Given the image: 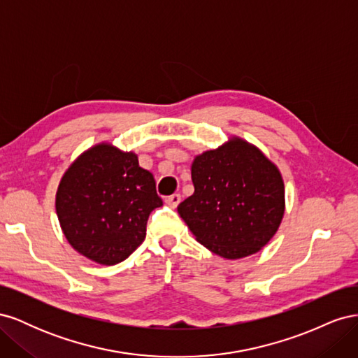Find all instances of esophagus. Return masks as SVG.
<instances>
[{"instance_id":"esophagus-1","label":"esophagus","mask_w":358,"mask_h":358,"mask_svg":"<svg viewBox=\"0 0 358 358\" xmlns=\"http://www.w3.org/2000/svg\"><path fill=\"white\" fill-rule=\"evenodd\" d=\"M166 203L170 206V208H178V204L180 203V194H173V196H170V197H167L166 199Z\"/></svg>"}]
</instances>
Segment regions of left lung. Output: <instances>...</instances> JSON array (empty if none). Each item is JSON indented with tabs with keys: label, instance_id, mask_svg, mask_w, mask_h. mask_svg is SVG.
<instances>
[{
	"label": "left lung",
	"instance_id": "obj_1",
	"mask_svg": "<svg viewBox=\"0 0 358 358\" xmlns=\"http://www.w3.org/2000/svg\"><path fill=\"white\" fill-rule=\"evenodd\" d=\"M194 194L178 206L197 242L227 259L262 251L285 213L278 166L239 136L194 157Z\"/></svg>",
	"mask_w": 358,
	"mask_h": 358
}]
</instances>
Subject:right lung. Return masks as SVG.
<instances>
[{
	"label": "right lung",
	"instance_id": "1",
	"mask_svg": "<svg viewBox=\"0 0 358 358\" xmlns=\"http://www.w3.org/2000/svg\"><path fill=\"white\" fill-rule=\"evenodd\" d=\"M162 206L150 171L133 150L96 143L64 171L55 197L61 230L74 251L113 266L142 245L150 212Z\"/></svg>",
	"mask_w": 358,
	"mask_h": 358
}]
</instances>
